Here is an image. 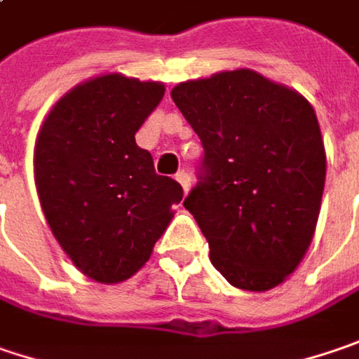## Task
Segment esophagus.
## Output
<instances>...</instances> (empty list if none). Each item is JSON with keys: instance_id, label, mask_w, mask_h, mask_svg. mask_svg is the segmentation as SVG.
<instances>
[{"instance_id": "esophagus-1", "label": "esophagus", "mask_w": 359, "mask_h": 359, "mask_svg": "<svg viewBox=\"0 0 359 359\" xmlns=\"http://www.w3.org/2000/svg\"><path fill=\"white\" fill-rule=\"evenodd\" d=\"M175 180H177V184H180V186L184 188V191L188 194L189 186H191V184H189V175H188V173H186V171H180V173L175 175Z\"/></svg>"}]
</instances>
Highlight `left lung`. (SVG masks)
Returning a JSON list of instances; mask_svg holds the SVG:
<instances>
[{
  "label": "left lung",
  "instance_id": "left-lung-1",
  "mask_svg": "<svg viewBox=\"0 0 359 359\" xmlns=\"http://www.w3.org/2000/svg\"><path fill=\"white\" fill-rule=\"evenodd\" d=\"M171 99L204 145L184 206L212 264L236 289L277 287L303 260L319 218L325 147L313 107L248 68L180 82Z\"/></svg>",
  "mask_w": 359,
  "mask_h": 359
}]
</instances>
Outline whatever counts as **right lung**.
Masks as SVG:
<instances>
[{"mask_svg": "<svg viewBox=\"0 0 359 359\" xmlns=\"http://www.w3.org/2000/svg\"><path fill=\"white\" fill-rule=\"evenodd\" d=\"M163 95L161 82L102 74L66 93L40 127L34 177L46 220L74 266L97 283L133 277L184 198L135 143Z\"/></svg>", "mask_w": 359, "mask_h": 359, "instance_id": "1", "label": "right lung"}]
</instances>
